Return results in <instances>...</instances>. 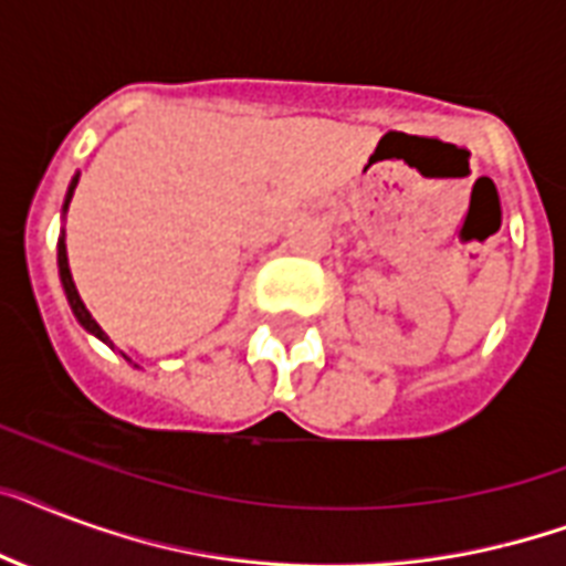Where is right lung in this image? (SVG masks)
<instances>
[{"mask_svg":"<svg viewBox=\"0 0 566 566\" xmlns=\"http://www.w3.org/2000/svg\"><path fill=\"white\" fill-rule=\"evenodd\" d=\"M77 179H81V171L72 177V182H69V188H66V197H63V218H66L69 203H72V195H75ZM57 270H60V284H63V293H66V298H69V307H72V314H75V319L81 323V328L90 331L92 337H98L101 343H107L109 348H116L113 346V339H109L107 334L101 331V325L92 319V314L86 311V305H84V298H81L75 282H72V270H69V255H66V232H63V229H60V238H57ZM127 360H130V357H127Z\"/></svg>","mask_w":566,"mask_h":566,"instance_id":"1","label":"right lung"}]
</instances>
